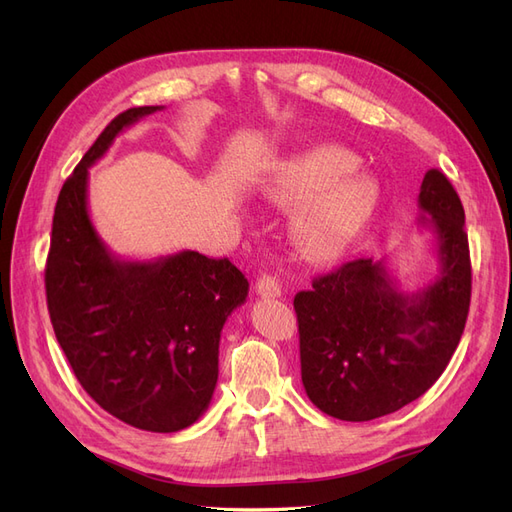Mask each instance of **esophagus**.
<instances>
[{"instance_id": "1", "label": "esophagus", "mask_w": 512, "mask_h": 512, "mask_svg": "<svg viewBox=\"0 0 512 512\" xmlns=\"http://www.w3.org/2000/svg\"><path fill=\"white\" fill-rule=\"evenodd\" d=\"M256 292H258V297H262V299H275V297H282V286H280V282L275 280V277L262 275V277H258V282H256Z\"/></svg>"}]
</instances>
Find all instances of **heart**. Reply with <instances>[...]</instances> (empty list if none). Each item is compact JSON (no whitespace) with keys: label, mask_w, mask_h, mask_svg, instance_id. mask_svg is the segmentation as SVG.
Wrapping results in <instances>:
<instances>
[{"label":"heart","mask_w":512,"mask_h":512,"mask_svg":"<svg viewBox=\"0 0 512 512\" xmlns=\"http://www.w3.org/2000/svg\"><path fill=\"white\" fill-rule=\"evenodd\" d=\"M356 166L352 151L314 145L277 162L262 181V194L273 205H299L288 232L301 258L327 262L344 254L376 215L380 185Z\"/></svg>","instance_id":"obj_1"}]
</instances>
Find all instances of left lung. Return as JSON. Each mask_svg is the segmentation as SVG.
Segmentation results:
<instances>
[{"instance_id": "1", "label": "left lung", "mask_w": 512, "mask_h": 512, "mask_svg": "<svg viewBox=\"0 0 512 512\" xmlns=\"http://www.w3.org/2000/svg\"><path fill=\"white\" fill-rule=\"evenodd\" d=\"M418 209L440 262L431 284L404 292L384 260L359 258L294 297L305 393L339 421H371L421 397L442 376L466 327L472 294L466 213L438 168L425 173Z\"/></svg>"}]
</instances>
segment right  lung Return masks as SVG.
<instances>
[{
    "mask_svg": "<svg viewBox=\"0 0 512 512\" xmlns=\"http://www.w3.org/2000/svg\"><path fill=\"white\" fill-rule=\"evenodd\" d=\"M164 106L117 115L59 192L44 286L57 342L87 395L136 429L196 423L218 384L220 333L245 303V275L228 258L192 250L121 260L87 211L89 166L119 132Z\"/></svg>",
    "mask_w": 512,
    "mask_h": 512,
    "instance_id": "obj_1",
    "label": "right lung"
}]
</instances>
